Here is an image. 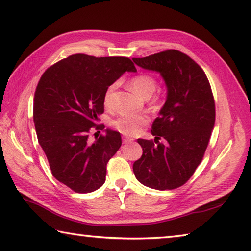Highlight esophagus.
<instances>
[{"label":"esophagus","mask_w":251,"mask_h":251,"mask_svg":"<svg viewBox=\"0 0 251 251\" xmlns=\"http://www.w3.org/2000/svg\"><path fill=\"white\" fill-rule=\"evenodd\" d=\"M133 141V138L131 137H123V143H130Z\"/></svg>","instance_id":"obj_1"}]
</instances>
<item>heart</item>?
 <instances>
[{"label":"heart","instance_id":"1","mask_svg":"<svg viewBox=\"0 0 251 251\" xmlns=\"http://www.w3.org/2000/svg\"><path fill=\"white\" fill-rule=\"evenodd\" d=\"M117 85L112 83L104 91L103 103L107 109L112 108V95L116 90ZM130 87L135 94L143 97V98H150L154 94L157 87L156 79L149 74H140L134 76L130 80ZM150 122L149 114L141 113H126L122 114L112 122L114 129L120 131L126 135H135L141 132Z\"/></svg>","mask_w":251,"mask_h":251}]
</instances>
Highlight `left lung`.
<instances>
[{"instance_id":"obj_1","label":"left lung","mask_w":251,"mask_h":251,"mask_svg":"<svg viewBox=\"0 0 251 251\" xmlns=\"http://www.w3.org/2000/svg\"><path fill=\"white\" fill-rule=\"evenodd\" d=\"M133 61L143 69L160 73L168 89L165 103L152 123L154 141L138 140L143 153L133 163V172L148 187L174 190L191 178L208 146L215 125L212 88L204 70L178 50Z\"/></svg>"}]
</instances>
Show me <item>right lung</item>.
Wrapping results in <instances>:
<instances>
[{
    "instance_id": "1",
    "label": "right lung",
    "mask_w": 251,
    "mask_h": 251,
    "mask_svg": "<svg viewBox=\"0 0 251 251\" xmlns=\"http://www.w3.org/2000/svg\"><path fill=\"white\" fill-rule=\"evenodd\" d=\"M126 72H137L126 57L76 54L50 66L38 81L33 117L39 146L54 177L76 193L103 185L107 163L121 147V135L107 129L96 141L88 133L103 113V95ZM100 133V132H99Z\"/></svg>"
}]
</instances>
